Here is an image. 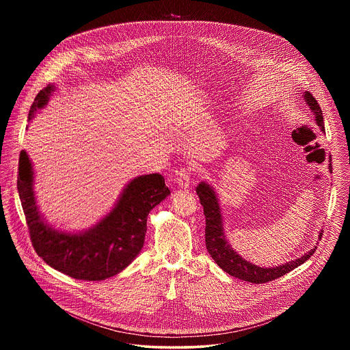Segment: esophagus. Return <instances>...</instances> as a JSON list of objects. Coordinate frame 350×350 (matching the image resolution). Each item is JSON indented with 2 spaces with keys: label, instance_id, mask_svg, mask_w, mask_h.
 <instances>
[{
  "label": "esophagus",
  "instance_id": "obj_1",
  "mask_svg": "<svg viewBox=\"0 0 350 350\" xmlns=\"http://www.w3.org/2000/svg\"><path fill=\"white\" fill-rule=\"evenodd\" d=\"M174 181L177 183V186L181 190H187L190 189V173L187 169H181L176 173V178Z\"/></svg>",
  "mask_w": 350,
  "mask_h": 350
}]
</instances>
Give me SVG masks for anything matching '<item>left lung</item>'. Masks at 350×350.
Listing matches in <instances>:
<instances>
[{
    "label": "left lung",
    "mask_w": 350,
    "mask_h": 350,
    "mask_svg": "<svg viewBox=\"0 0 350 350\" xmlns=\"http://www.w3.org/2000/svg\"><path fill=\"white\" fill-rule=\"evenodd\" d=\"M304 100L311 109V113L315 116V122L320 130L324 133V119L321 109L317 103V98L310 93L304 92ZM329 172L332 170L331 161H329ZM332 173V172H331ZM197 194L200 197V204L203 206V213L206 217V248L211 254L213 260L217 262L219 267H221L226 273L230 275L236 277L241 281H247L250 283H265L273 280H277L284 275L286 273L294 270L295 267L304 264L317 250L315 245L314 250H308L299 258H295L293 261H288L278 267H257L243 258L236 250H233L230 241L227 240V236L223 227V215L221 208L219 204L215 189L207 183H200L197 186ZM323 236V230L319 232V240Z\"/></svg>",
    "instance_id": "left-lung-1"
}]
</instances>
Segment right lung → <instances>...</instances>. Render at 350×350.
<instances>
[{
	"label": "right lung",
	"mask_w": 350,
	"mask_h": 350,
	"mask_svg": "<svg viewBox=\"0 0 350 350\" xmlns=\"http://www.w3.org/2000/svg\"><path fill=\"white\" fill-rule=\"evenodd\" d=\"M56 90L49 83L33 100L29 120L46 107ZM17 187L33 250L51 267L75 280L103 281L129 267L140 253L152 208L170 194L159 173L135 177L105 217L83 231L53 228L40 213L33 191V163L21 150Z\"/></svg>",
	"instance_id": "add662e5"
}]
</instances>
